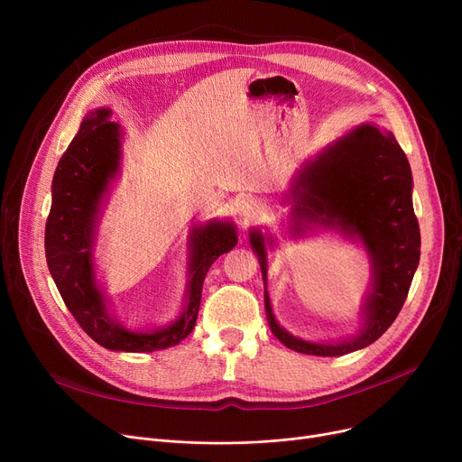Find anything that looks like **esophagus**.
Returning a JSON list of instances; mask_svg holds the SVG:
<instances>
[{"label": "esophagus", "mask_w": 462, "mask_h": 462, "mask_svg": "<svg viewBox=\"0 0 462 462\" xmlns=\"http://www.w3.org/2000/svg\"><path fill=\"white\" fill-rule=\"evenodd\" d=\"M234 206H236V211L239 213V217H241V218H245V221H247V218L254 217V215H256V211H258V206H256L254 199H253V197H249V194H244V197L236 199Z\"/></svg>", "instance_id": "esophagus-1"}]
</instances>
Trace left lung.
I'll list each match as a JSON object with an SVG mask.
<instances>
[{"instance_id": "obj_1", "label": "left lung", "mask_w": 462, "mask_h": 462, "mask_svg": "<svg viewBox=\"0 0 462 462\" xmlns=\"http://www.w3.org/2000/svg\"><path fill=\"white\" fill-rule=\"evenodd\" d=\"M292 200L296 234L307 225H320L361 239L373 263V284L363 303L365 324L359 335L338 343H309L282 329L265 288V314L273 335L290 350L309 356H345L369 346L397 319L420 263L421 237L404 152L393 133L359 125L301 170ZM268 244H273L272 237ZM251 247L260 260L265 286V241L256 228L251 230Z\"/></svg>"}]
</instances>
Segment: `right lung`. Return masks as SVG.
<instances>
[{
	"label": "right lung",
	"instance_id": "obj_1",
	"mask_svg": "<svg viewBox=\"0 0 462 462\" xmlns=\"http://www.w3.org/2000/svg\"><path fill=\"white\" fill-rule=\"evenodd\" d=\"M110 108L89 110L58 162L52 208L44 228L46 263L67 309L97 345L116 352L164 350L181 343L192 331L206 273L218 256L237 245V234L228 221H209L192 228L187 301L174 324L133 331L114 320L93 268L97 221L121 159V127L110 121Z\"/></svg>",
	"mask_w": 462,
	"mask_h": 462
}]
</instances>
